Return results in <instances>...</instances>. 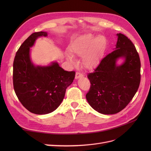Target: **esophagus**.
I'll use <instances>...</instances> for the list:
<instances>
[{
  "label": "esophagus",
  "instance_id": "1",
  "mask_svg": "<svg viewBox=\"0 0 151 151\" xmlns=\"http://www.w3.org/2000/svg\"><path fill=\"white\" fill-rule=\"evenodd\" d=\"M83 76H84L83 74H82V73L79 72H77L76 74V77H76V79H77L80 78V77H83Z\"/></svg>",
  "mask_w": 151,
  "mask_h": 151
}]
</instances>
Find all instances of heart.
<instances>
[{
    "mask_svg": "<svg viewBox=\"0 0 151 151\" xmlns=\"http://www.w3.org/2000/svg\"><path fill=\"white\" fill-rule=\"evenodd\" d=\"M104 38L102 36L95 37L87 35L76 40L70 47V52L82 58V65L87 69H93L99 62L104 47ZM68 60L73 62L71 55L67 56Z\"/></svg>",
    "mask_w": 151,
    "mask_h": 151,
    "instance_id": "1",
    "label": "heart"
}]
</instances>
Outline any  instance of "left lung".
Listing matches in <instances>:
<instances>
[{
  "instance_id": "left-lung-1",
  "label": "left lung",
  "mask_w": 151,
  "mask_h": 151,
  "mask_svg": "<svg viewBox=\"0 0 151 151\" xmlns=\"http://www.w3.org/2000/svg\"><path fill=\"white\" fill-rule=\"evenodd\" d=\"M116 50L103 58L88 77L91 83L86 97L90 106L98 112L112 115L122 111L137 91L140 82L139 55L132 41L117 34ZM125 58L122 65L116 60Z\"/></svg>"
}]
</instances>
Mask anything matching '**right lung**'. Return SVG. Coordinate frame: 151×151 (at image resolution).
Masks as SVG:
<instances>
[{
  "label": "right lung",
  "mask_w": 151,
  "mask_h": 151,
  "mask_svg": "<svg viewBox=\"0 0 151 151\" xmlns=\"http://www.w3.org/2000/svg\"><path fill=\"white\" fill-rule=\"evenodd\" d=\"M47 32L31 34L21 45L13 63V86L18 99L30 112L37 115L52 113L59 106L66 89L74 79V71H66L53 62L46 67L35 66L29 57L30 47Z\"/></svg>",
  "instance_id": "obj_1"
}]
</instances>
